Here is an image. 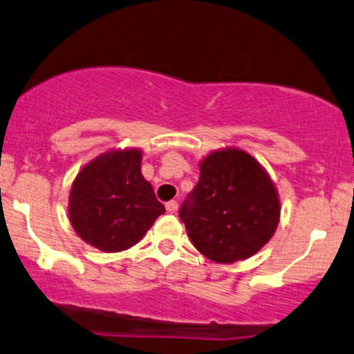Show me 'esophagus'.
<instances>
[{
    "mask_svg": "<svg viewBox=\"0 0 354 354\" xmlns=\"http://www.w3.org/2000/svg\"><path fill=\"white\" fill-rule=\"evenodd\" d=\"M165 207H167V211H169V212H177L178 203H177V201H169V203L165 204Z\"/></svg>",
    "mask_w": 354,
    "mask_h": 354,
    "instance_id": "esophagus-1",
    "label": "esophagus"
}]
</instances>
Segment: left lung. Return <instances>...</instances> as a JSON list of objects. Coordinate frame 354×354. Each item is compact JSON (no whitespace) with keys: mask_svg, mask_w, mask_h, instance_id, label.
Returning a JSON list of instances; mask_svg holds the SVG:
<instances>
[{"mask_svg":"<svg viewBox=\"0 0 354 354\" xmlns=\"http://www.w3.org/2000/svg\"><path fill=\"white\" fill-rule=\"evenodd\" d=\"M280 203L261 165L241 150L212 151L178 218L204 257L233 263L252 257L272 238Z\"/></svg>","mask_w":354,"mask_h":354,"instance_id":"obj_1","label":"left lung"}]
</instances>
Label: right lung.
<instances>
[{
	"instance_id": "obj_1",
	"label": "right lung",
	"mask_w": 354,
	"mask_h": 354,
	"mask_svg": "<svg viewBox=\"0 0 354 354\" xmlns=\"http://www.w3.org/2000/svg\"><path fill=\"white\" fill-rule=\"evenodd\" d=\"M142 151L120 150L87 163L71 191L75 233L102 252L136 245L165 207L140 170Z\"/></svg>"
}]
</instances>
